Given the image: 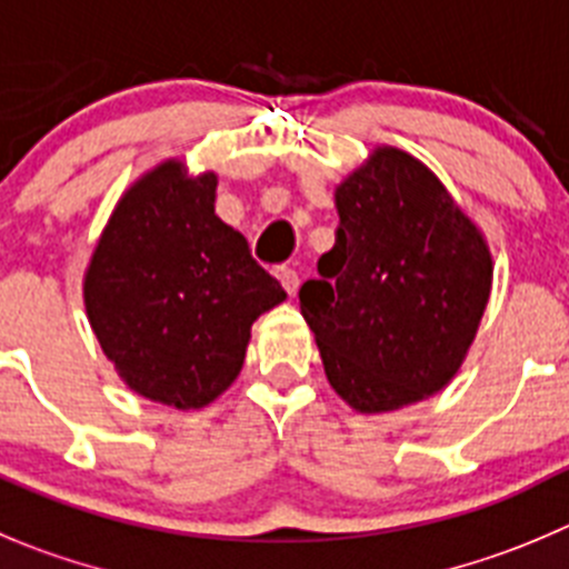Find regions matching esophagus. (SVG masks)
Returning a JSON list of instances; mask_svg holds the SVG:
<instances>
[{
	"label": "esophagus",
	"instance_id": "esophagus-1",
	"mask_svg": "<svg viewBox=\"0 0 569 569\" xmlns=\"http://www.w3.org/2000/svg\"><path fill=\"white\" fill-rule=\"evenodd\" d=\"M276 279L281 281V288H284V293H288V296L299 293L301 279H299V273H296L293 268H279V270H276Z\"/></svg>",
	"mask_w": 569,
	"mask_h": 569
}]
</instances>
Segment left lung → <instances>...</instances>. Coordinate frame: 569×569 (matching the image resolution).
Listing matches in <instances>:
<instances>
[{
  "label": "left lung",
  "instance_id": "obj_1",
  "mask_svg": "<svg viewBox=\"0 0 569 569\" xmlns=\"http://www.w3.org/2000/svg\"><path fill=\"white\" fill-rule=\"evenodd\" d=\"M335 248L299 290L329 386L360 413L432 397L461 369L489 305L483 234L397 148H377L335 189Z\"/></svg>",
  "mask_w": 569,
  "mask_h": 569
}]
</instances>
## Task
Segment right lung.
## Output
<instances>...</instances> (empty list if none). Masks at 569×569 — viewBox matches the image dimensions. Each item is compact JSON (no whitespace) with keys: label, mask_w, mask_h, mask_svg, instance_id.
Here are the masks:
<instances>
[{"label":"right lung","mask_w":569,"mask_h":569,"mask_svg":"<svg viewBox=\"0 0 569 569\" xmlns=\"http://www.w3.org/2000/svg\"><path fill=\"white\" fill-rule=\"evenodd\" d=\"M218 176L164 161L113 209L83 281L89 323L128 388L178 410L237 380L251 323L288 293L214 214Z\"/></svg>","instance_id":"add662e5"}]
</instances>
